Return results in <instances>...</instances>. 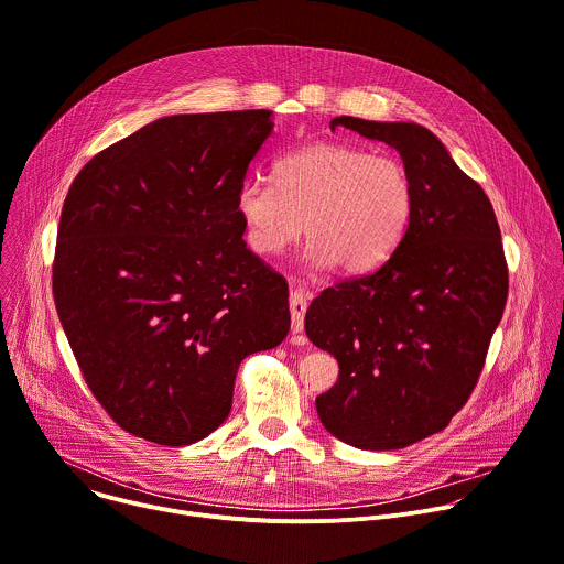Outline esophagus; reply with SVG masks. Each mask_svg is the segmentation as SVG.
Returning <instances> with one entry per match:
<instances>
[{"instance_id":"34e87169","label":"esophagus","mask_w":564,"mask_h":564,"mask_svg":"<svg viewBox=\"0 0 564 564\" xmlns=\"http://www.w3.org/2000/svg\"><path fill=\"white\" fill-rule=\"evenodd\" d=\"M307 299L301 290H294L290 294V314H292V333L301 335L303 333V316H305Z\"/></svg>"}]
</instances>
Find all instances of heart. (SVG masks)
Listing matches in <instances>:
<instances>
[{"label": "heart", "instance_id": "obj_1", "mask_svg": "<svg viewBox=\"0 0 564 564\" xmlns=\"http://www.w3.org/2000/svg\"><path fill=\"white\" fill-rule=\"evenodd\" d=\"M272 178H248L236 192L246 240L261 257L281 254L305 229L307 265L361 274L383 265L409 234L415 185L397 155L314 142L279 158Z\"/></svg>", "mask_w": 564, "mask_h": 564}]
</instances>
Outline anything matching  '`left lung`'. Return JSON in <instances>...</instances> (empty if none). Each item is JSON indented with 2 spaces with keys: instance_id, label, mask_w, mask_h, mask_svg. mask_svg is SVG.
<instances>
[{
  "instance_id": "1",
  "label": "left lung",
  "mask_w": 564,
  "mask_h": 564,
  "mask_svg": "<svg viewBox=\"0 0 564 564\" xmlns=\"http://www.w3.org/2000/svg\"><path fill=\"white\" fill-rule=\"evenodd\" d=\"M399 151L415 185L406 238L375 272L321 292L307 339L339 361L321 424L364 451L411 446L466 404L500 324L509 272L489 196L417 122H330Z\"/></svg>"
}]
</instances>
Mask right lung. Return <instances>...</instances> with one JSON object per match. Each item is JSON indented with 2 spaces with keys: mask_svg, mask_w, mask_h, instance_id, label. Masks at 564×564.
<instances>
[{
  "mask_svg": "<svg viewBox=\"0 0 564 564\" xmlns=\"http://www.w3.org/2000/svg\"><path fill=\"white\" fill-rule=\"evenodd\" d=\"M272 131L265 109L158 118L68 189L55 307L91 392L131 435L207 437L231 411L240 361L290 330L288 283L248 250L236 214Z\"/></svg>",
  "mask_w": 564,
  "mask_h": 564,
  "instance_id": "1",
  "label": "right lung"
}]
</instances>
